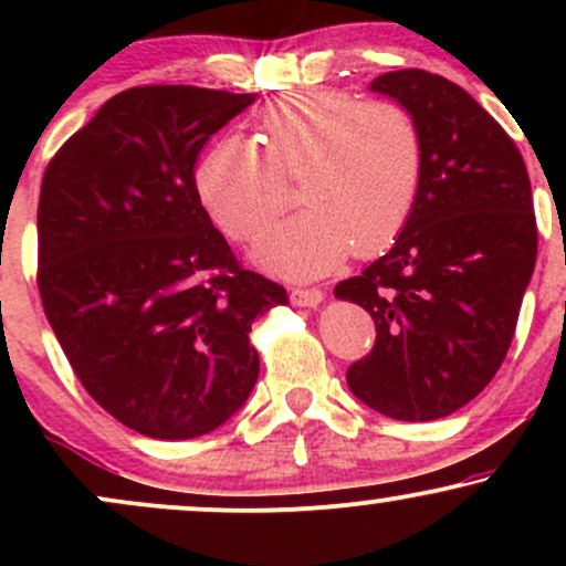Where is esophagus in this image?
Segmentation results:
<instances>
[{
    "label": "esophagus",
    "mask_w": 566,
    "mask_h": 566,
    "mask_svg": "<svg viewBox=\"0 0 566 566\" xmlns=\"http://www.w3.org/2000/svg\"><path fill=\"white\" fill-rule=\"evenodd\" d=\"M290 297H292V303H295V305H308V308H314V305H319L324 301V290H319V287H292Z\"/></svg>",
    "instance_id": "1"
}]
</instances>
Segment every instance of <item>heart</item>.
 Masks as SVG:
<instances>
[{
    "mask_svg": "<svg viewBox=\"0 0 566 566\" xmlns=\"http://www.w3.org/2000/svg\"><path fill=\"white\" fill-rule=\"evenodd\" d=\"M258 140L220 138L201 154L197 191L233 242H252L287 207L282 180L297 178L305 210L258 244L265 269L287 276L329 271L354 247L375 255L399 237L418 205L426 143L405 103L359 101L316 87L276 95L258 112Z\"/></svg>",
    "mask_w": 566,
    "mask_h": 566,
    "instance_id": "1",
    "label": "heart"
}]
</instances>
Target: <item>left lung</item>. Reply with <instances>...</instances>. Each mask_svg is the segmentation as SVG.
Instances as JSON below:
<instances>
[{"instance_id":"8db88e82","label":"left lung","mask_w":566,"mask_h":566,"mask_svg":"<svg viewBox=\"0 0 566 566\" xmlns=\"http://www.w3.org/2000/svg\"><path fill=\"white\" fill-rule=\"evenodd\" d=\"M415 114L426 143L418 205L386 255L335 287L375 322L346 380L375 412L426 423L495 378L537 258L527 165L463 87L423 69L373 82Z\"/></svg>"}]
</instances>
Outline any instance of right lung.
<instances>
[{"label": "right lung", "mask_w": 566, "mask_h": 566, "mask_svg": "<svg viewBox=\"0 0 566 566\" xmlns=\"http://www.w3.org/2000/svg\"><path fill=\"white\" fill-rule=\"evenodd\" d=\"M255 95L129 87L57 148L36 210V284L71 369L119 423L197 439L244 405L252 322L287 290L247 271L201 207L193 165Z\"/></svg>", "instance_id": "1"}]
</instances>
